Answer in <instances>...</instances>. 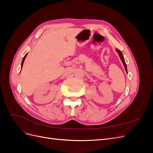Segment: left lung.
Wrapping results in <instances>:
<instances>
[{
    "label": "left lung",
    "mask_w": 153,
    "mask_h": 153,
    "mask_svg": "<svg viewBox=\"0 0 153 153\" xmlns=\"http://www.w3.org/2000/svg\"><path fill=\"white\" fill-rule=\"evenodd\" d=\"M116 51H117V52L119 53V57H120V58H121V61H122V62H123V64H124V68H125V69H126V71H127V68H126V62H125V61H124V57H123V54H122V53H121V51H120L119 49H116Z\"/></svg>",
    "instance_id": "obj_1"
}]
</instances>
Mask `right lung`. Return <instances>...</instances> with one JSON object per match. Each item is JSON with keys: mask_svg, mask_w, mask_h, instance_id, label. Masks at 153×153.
Returning <instances> with one entry per match:
<instances>
[{"mask_svg": "<svg viewBox=\"0 0 153 153\" xmlns=\"http://www.w3.org/2000/svg\"><path fill=\"white\" fill-rule=\"evenodd\" d=\"M27 54H26V55H25V57H24V59H23V61H22V66H23V64H24V61H25V57H26V56H27Z\"/></svg>", "mask_w": 153, "mask_h": 153, "instance_id": "right-lung-1", "label": "right lung"}]
</instances>
